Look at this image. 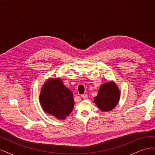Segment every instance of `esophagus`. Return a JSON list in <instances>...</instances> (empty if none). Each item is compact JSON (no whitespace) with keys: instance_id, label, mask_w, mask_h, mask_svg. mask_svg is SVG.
Masks as SVG:
<instances>
[{"instance_id":"obj_1","label":"esophagus","mask_w":155,"mask_h":155,"mask_svg":"<svg viewBox=\"0 0 155 155\" xmlns=\"http://www.w3.org/2000/svg\"><path fill=\"white\" fill-rule=\"evenodd\" d=\"M81 97H83V99H87V98H88V95L87 94H83L81 95Z\"/></svg>"}]
</instances>
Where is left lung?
<instances>
[{"label":"left lung","instance_id":"left-lung-1","mask_svg":"<svg viewBox=\"0 0 155 155\" xmlns=\"http://www.w3.org/2000/svg\"><path fill=\"white\" fill-rule=\"evenodd\" d=\"M120 99V92L115 82L110 81L102 84L94 102L102 112L110 111L118 105Z\"/></svg>","mask_w":155,"mask_h":155}]
</instances>
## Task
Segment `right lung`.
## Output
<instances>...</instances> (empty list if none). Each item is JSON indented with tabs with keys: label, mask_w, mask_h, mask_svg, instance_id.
Segmentation results:
<instances>
[{
	"label": "right lung",
	"mask_w": 155,
	"mask_h": 155,
	"mask_svg": "<svg viewBox=\"0 0 155 155\" xmlns=\"http://www.w3.org/2000/svg\"><path fill=\"white\" fill-rule=\"evenodd\" d=\"M41 107L48 114L64 120L74 107L73 93L60 78H49L44 83L39 95Z\"/></svg>",
	"instance_id": "obj_1"
}]
</instances>
